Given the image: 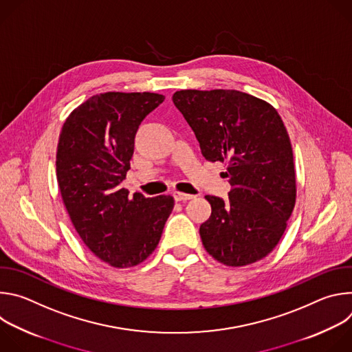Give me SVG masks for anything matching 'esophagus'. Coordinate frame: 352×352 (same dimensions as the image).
<instances>
[{
	"instance_id": "obj_1",
	"label": "esophagus",
	"mask_w": 352,
	"mask_h": 352,
	"mask_svg": "<svg viewBox=\"0 0 352 352\" xmlns=\"http://www.w3.org/2000/svg\"><path fill=\"white\" fill-rule=\"evenodd\" d=\"M193 197H195V195L182 193V192H174V199L177 200V202H184V200H190Z\"/></svg>"
}]
</instances>
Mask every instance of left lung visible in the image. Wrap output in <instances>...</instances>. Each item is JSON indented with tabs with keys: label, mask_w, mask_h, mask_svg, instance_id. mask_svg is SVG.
I'll list each match as a JSON object with an SVG mask.
<instances>
[{
	"label": "left lung",
	"mask_w": 352,
	"mask_h": 352,
	"mask_svg": "<svg viewBox=\"0 0 352 352\" xmlns=\"http://www.w3.org/2000/svg\"><path fill=\"white\" fill-rule=\"evenodd\" d=\"M175 107L206 160L226 164L228 202L205 196L212 216L199 228L208 254L239 267L266 258L281 239L295 206L292 146L276 109L238 90H178Z\"/></svg>",
	"instance_id": "1"
}]
</instances>
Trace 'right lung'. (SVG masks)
<instances>
[{
  "mask_svg": "<svg viewBox=\"0 0 352 352\" xmlns=\"http://www.w3.org/2000/svg\"><path fill=\"white\" fill-rule=\"evenodd\" d=\"M159 93L107 91L91 96L65 120L57 146V181L64 206L83 243L117 269L136 266L157 248L174 197L128 196L135 133L164 102Z\"/></svg>",
  "mask_w": 352,
  "mask_h": 352,
  "instance_id": "obj_1",
  "label": "right lung"
}]
</instances>
